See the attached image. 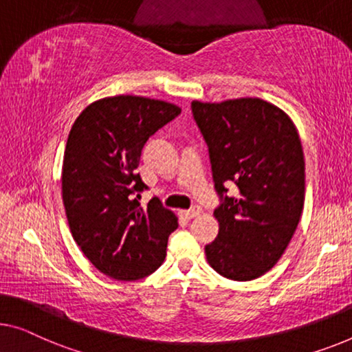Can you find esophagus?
<instances>
[{
    "label": "esophagus",
    "instance_id": "1",
    "mask_svg": "<svg viewBox=\"0 0 352 352\" xmlns=\"http://www.w3.org/2000/svg\"><path fill=\"white\" fill-rule=\"evenodd\" d=\"M202 213V208L199 207V206H194V207H191L190 210H183L182 212V214L185 218H188V219H192V218H196V217H199V214Z\"/></svg>",
    "mask_w": 352,
    "mask_h": 352
}]
</instances>
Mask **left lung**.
Returning <instances> with one entry per match:
<instances>
[{
	"label": "left lung",
	"instance_id": "left-lung-1",
	"mask_svg": "<svg viewBox=\"0 0 352 352\" xmlns=\"http://www.w3.org/2000/svg\"><path fill=\"white\" fill-rule=\"evenodd\" d=\"M191 110L221 201L207 261L229 280H254L280 261L302 217L305 160L296 124L259 98L192 101ZM230 182L238 186L235 197L227 196Z\"/></svg>",
	"mask_w": 352,
	"mask_h": 352
}]
</instances>
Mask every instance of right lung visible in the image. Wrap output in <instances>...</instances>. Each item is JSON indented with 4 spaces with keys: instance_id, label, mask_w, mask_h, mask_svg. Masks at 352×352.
Masks as SVG:
<instances>
[{
    "instance_id": "right-lung-1",
    "label": "right lung",
    "mask_w": 352,
    "mask_h": 352,
    "mask_svg": "<svg viewBox=\"0 0 352 352\" xmlns=\"http://www.w3.org/2000/svg\"><path fill=\"white\" fill-rule=\"evenodd\" d=\"M180 112L170 102L122 94L90 104L71 128L61 175L67 223L87 259L115 280L153 274L178 228L160 199L140 207L148 186L135 169L150 135Z\"/></svg>"
}]
</instances>
